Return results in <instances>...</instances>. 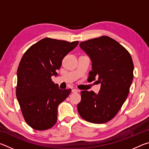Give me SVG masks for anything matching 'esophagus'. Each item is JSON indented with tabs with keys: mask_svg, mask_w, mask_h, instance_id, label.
Segmentation results:
<instances>
[{
	"mask_svg": "<svg viewBox=\"0 0 149 149\" xmlns=\"http://www.w3.org/2000/svg\"><path fill=\"white\" fill-rule=\"evenodd\" d=\"M79 90H77V89H73L72 90V93H77V92H79Z\"/></svg>",
	"mask_w": 149,
	"mask_h": 149,
	"instance_id": "esophagus-1",
	"label": "esophagus"
}]
</instances>
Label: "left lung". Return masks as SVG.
Listing matches in <instances>:
<instances>
[{
    "instance_id": "8db88e82",
    "label": "left lung",
    "mask_w": 149,
    "mask_h": 149,
    "mask_svg": "<svg viewBox=\"0 0 149 149\" xmlns=\"http://www.w3.org/2000/svg\"><path fill=\"white\" fill-rule=\"evenodd\" d=\"M79 47L92 62L89 78H97L100 89L98 94L93 91L81 92L78 112L87 122L104 123L117 114L127 99L133 79L132 56L119 42L107 36L81 42Z\"/></svg>"
}]
</instances>
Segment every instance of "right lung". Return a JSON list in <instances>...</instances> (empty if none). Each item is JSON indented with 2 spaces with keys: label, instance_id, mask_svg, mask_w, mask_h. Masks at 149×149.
<instances>
[{
  "label": "right lung",
  "instance_id": "1",
  "mask_svg": "<svg viewBox=\"0 0 149 149\" xmlns=\"http://www.w3.org/2000/svg\"><path fill=\"white\" fill-rule=\"evenodd\" d=\"M78 43L45 38L22 56L17 71L16 97L25 120L34 130H48L56 123L58 107L71 89H60L51 77L58 75L63 58Z\"/></svg>",
  "mask_w": 149,
  "mask_h": 149
}]
</instances>
